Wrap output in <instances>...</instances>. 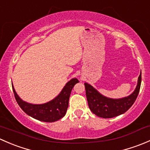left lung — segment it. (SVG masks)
Returning <instances> with one entry per match:
<instances>
[{
    "instance_id": "obj_1",
    "label": "left lung",
    "mask_w": 150,
    "mask_h": 150,
    "mask_svg": "<svg viewBox=\"0 0 150 150\" xmlns=\"http://www.w3.org/2000/svg\"><path fill=\"white\" fill-rule=\"evenodd\" d=\"M142 72L138 78L136 88L128 96L119 99L107 97L99 92L94 87L85 83L86 97L91 111L96 116L103 118H112L125 113L134 103L140 90Z\"/></svg>"
}]
</instances>
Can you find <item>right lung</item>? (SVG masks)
<instances>
[{
  "mask_svg": "<svg viewBox=\"0 0 150 150\" xmlns=\"http://www.w3.org/2000/svg\"><path fill=\"white\" fill-rule=\"evenodd\" d=\"M79 83L77 78H72L64 86L54 99L44 104H31L22 100L15 91L12 84L15 99L22 110L30 117L43 122H52L62 118L66 115L69 99L72 88Z\"/></svg>",
  "mask_w": 150,
  "mask_h": 150,
  "instance_id": "obj_1",
  "label": "right lung"
}]
</instances>
